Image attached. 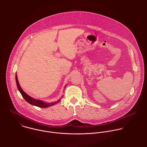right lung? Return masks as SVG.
Segmentation results:
<instances>
[{
    "instance_id": "1",
    "label": "right lung",
    "mask_w": 147,
    "mask_h": 147,
    "mask_svg": "<svg viewBox=\"0 0 147 147\" xmlns=\"http://www.w3.org/2000/svg\"><path fill=\"white\" fill-rule=\"evenodd\" d=\"M16 84H17V86H18V89L19 90L20 93L22 95V96L23 97V98L26 101H27L28 103H29L31 105H34V106H38L39 107H42V108H44V107H49L50 106H52V105H55L56 104H57L58 102H59V100L57 101V102H52V103H49V104H47V103H45L44 102H43L41 100H36V99H34L33 98H32L31 97H30L29 96H28L27 94H26L23 90L22 89H21L19 83V82H18V77H17V75H16Z\"/></svg>"
}]
</instances>
